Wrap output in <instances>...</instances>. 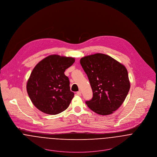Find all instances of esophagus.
Returning <instances> with one entry per match:
<instances>
[{
    "mask_svg": "<svg viewBox=\"0 0 157 157\" xmlns=\"http://www.w3.org/2000/svg\"><path fill=\"white\" fill-rule=\"evenodd\" d=\"M78 96H81V95H82V94H81V91H78V92H77V94H76Z\"/></svg>",
    "mask_w": 157,
    "mask_h": 157,
    "instance_id": "obj_1",
    "label": "esophagus"
}]
</instances>
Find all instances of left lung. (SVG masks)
Segmentation results:
<instances>
[{
  "instance_id": "8db88e82",
  "label": "left lung",
  "mask_w": 157,
  "mask_h": 157,
  "mask_svg": "<svg viewBox=\"0 0 157 157\" xmlns=\"http://www.w3.org/2000/svg\"><path fill=\"white\" fill-rule=\"evenodd\" d=\"M80 63L88 76L93 92L87 106L100 115L117 110L130 90L128 73L125 66L109 56L96 53L85 56Z\"/></svg>"
}]
</instances>
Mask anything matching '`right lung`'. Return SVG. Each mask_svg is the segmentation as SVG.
<instances>
[{"instance_id": "add662e5", "label": "right lung", "mask_w": 157, "mask_h": 157, "mask_svg": "<svg viewBox=\"0 0 157 157\" xmlns=\"http://www.w3.org/2000/svg\"><path fill=\"white\" fill-rule=\"evenodd\" d=\"M75 58L50 55L33 69L27 83V91L33 104L39 110L55 115L69 105L74 93L70 90L65 70L73 65Z\"/></svg>"}]
</instances>
